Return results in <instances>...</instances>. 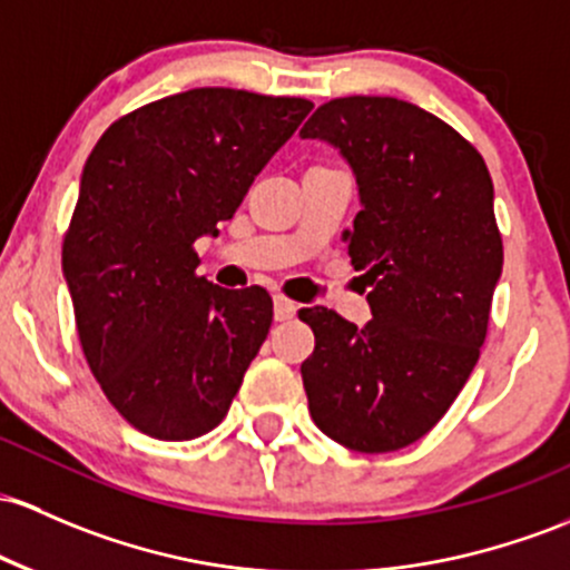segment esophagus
<instances>
[{
	"label": "esophagus",
	"mask_w": 570,
	"mask_h": 570,
	"mask_svg": "<svg viewBox=\"0 0 570 570\" xmlns=\"http://www.w3.org/2000/svg\"><path fill=\"white\" fill-rule=\"evenodd\" d=\"M273 314H275V322H286V318H292L297 314V303H292V299L284 295H275L273 297Z\"/></svg>",
	"instance_id": "34e87169"
}]
</instances>
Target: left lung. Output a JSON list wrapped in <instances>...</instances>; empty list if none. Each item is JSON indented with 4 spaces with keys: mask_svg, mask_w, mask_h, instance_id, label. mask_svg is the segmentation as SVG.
Returning <instances> with one entry per match:
<instances>
[{
    "mask_svg": "<svg viewBox=\"0 0 570 570\" xmlns=\"http://www.w3.org/2000/svg\"><path fill=\"white\" fill-rule=\"evenodd\" d=\"M299 135L352 167L362 210L343 233L373 318L299 311L316 335L299 365L316 428L354 452L409 446L476 367L503 271L492 178L465 137L395 97L330 99Z\"/></svg>",
    "mask_w": 570,
    "mask_h": 570,
    "instance_id": "1",
    "label": "left lung"
}]
</instances>
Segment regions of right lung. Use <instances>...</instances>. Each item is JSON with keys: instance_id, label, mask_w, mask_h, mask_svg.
<instances>
[{"instance_id": "right-lung-1", "label": "right lung", "mask_w": 570, "mask_h": 570, "mask_svg": "<svg viewBox=\"0 0 570 570\" xmlns=\"http://www.w3.org/2000/svg\"><path fill=\"white\" fill-rule=\"evenodd\" d=\"M311 108L191 89L121 116L86 159L61 271L94 379L140 433L191 441L227 416L273 299L197 275L194 240L218 235Z\"/></svg>"}]
</instances>
